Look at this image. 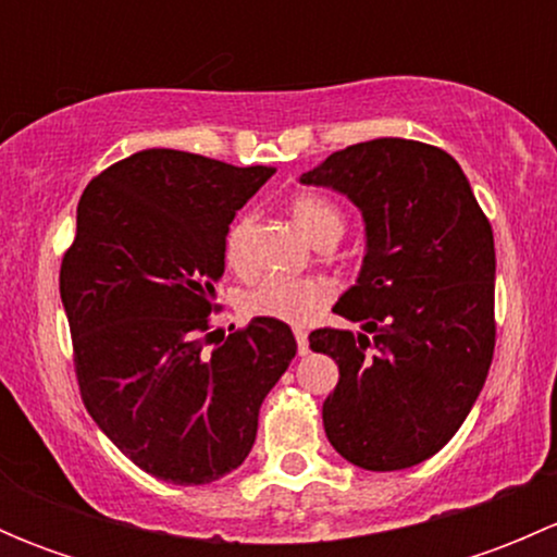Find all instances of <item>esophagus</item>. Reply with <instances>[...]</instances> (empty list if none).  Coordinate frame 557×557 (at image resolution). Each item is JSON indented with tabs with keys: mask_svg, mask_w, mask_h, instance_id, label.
<instances>
[{
	"mask_svg": "<svg viewBox=\"0 0 557 557\" xmlns=\"http://www.w3.org/2000/svg\"><path fill=\"white\" fill-rule=\"evenodd\" d=\"M294 334H296V345H299V356H307V352H310V339H307V331L296 329Z\"/></svg>",
	"mask_w": 557,
	"mask_h": 557,
	"instance_id": "1",
	"label": "esophagus"
}]
</instances>
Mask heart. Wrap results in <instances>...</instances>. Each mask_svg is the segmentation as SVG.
<instances>
[{
    "mask_svg": "<svg viewBox=\"0 0 557 557\" xmlns=\"http://www.w3.org/2000/svg\"><path fill=\"white\" fill-rule=\"evenodd\" d=\"M296 226L318 243L323 237H342L345 218L331 201L314 194H299L290 201ZM252 232V215L232 223L223 243L228 267L245 269L247 237ZM334 299V285L323 277H263L243 296V312L252 318H272L288 325H305Z\"/></svg>",
    "mask_w": 557,
    "mask_h": 557,
    "instance_id": "1",
    "label": "heart"
}]
</instances>
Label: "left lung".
<instances>
[{"instance_id": "left-lung-1", "label": "left lung", "mask_w": 557, "mask_h": 557, "mask_svg": "<svg viewBox=\"0 0 557 557\" xmlns=\"http://www.w3.org/2000/svg\"><path fill=\"white\" fill-rule=\"evenodd\" d=\"M301 183L345 194L367 223L358 283L334 307L367 334H310L312 350L339 367L325 436L369 471L423 463L463 425L493 361L491 221L458 161L414 139L350 145Z\"/></svg>"}]
</instances>
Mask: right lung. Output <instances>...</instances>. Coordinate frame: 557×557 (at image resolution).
I'll use <instances>...</instances> for the list:
<instances>
[{
	"label": "right lung",
	"instance_id": "add662e5",
	"mask_svg": "<svg viewBox=\"0 0 557 557\" xmlns=\"http://www.w3.org/2000/svg\"><path fill=\"white\" fill-rule=\"evenodd\" d=\"M272 174L150 148L81 196L59 274L77 385L107 440L156 480L207 485L243 466L296 356L272 318L207 347L228 223Z\"/></svg>",
	"mask_w": 557,
	"mask_h": 557
}]
</instances>
